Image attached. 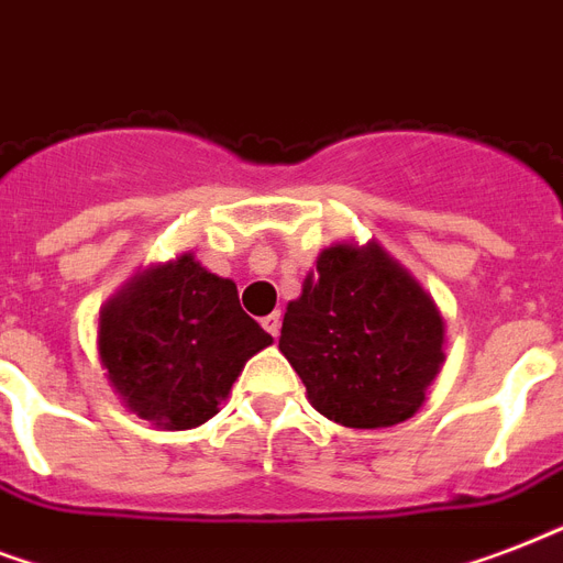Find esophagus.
<instances>
[{
  "mask_svg": "<svg viewBox=\"0 0 563 563\" xmlns=\"http://www.w3.org/2000/svg\"><path fill=\"white\" fill-rule=\"evenodd\" d=\"M261 322H264V329H267L273 338H278V331H282V313H278V311L267 313V317H264Z\"/></svg>",
  "mask_w": 563,
  "mask_h": 563,
  "instance_id": "obj_1",
  "label": "esophagus"
}]
</instances>
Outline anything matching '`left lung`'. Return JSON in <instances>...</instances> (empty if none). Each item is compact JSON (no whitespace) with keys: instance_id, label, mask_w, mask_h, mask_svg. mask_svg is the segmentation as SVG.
Returning a JSON list of instances; mask_svg holds the SVG:
<instances>
[{"instance_id":"obj_1","label":"left lung","mask_w":563,"mask_h":563,"mask_svg":"<svg viewBox=\"0 0 563 563\" xmlns=\"http://www.w3.org/2000/svg\"><path fill=\"white\" fill-rule=\"evenodd\" d=\"M278 350L322 417L385 429L426 402L446 361V320L382 243L341 241L287 302Z\"/></svg>"}]
</instances>
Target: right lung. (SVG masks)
I'll use <instances>...</instances> for the list:
<instances>
[{
  "label": "right lung",
  "instance_id": "obj_1",
  "mask_svg": "<svg viewBox=\"0 0 563 563\" xmlns=\"http://www.w3.org/2000/svg\"><path fill=\"white\" fill-rule=\"evenodd\" d=\"M273 338L241 308L232 278L194 252L137 269L99 311L96 350L108 385L141 420L196 429Z\"/></svg>",
  "mask_w": 563,
  "mask_h": 563
}]
</instances>
